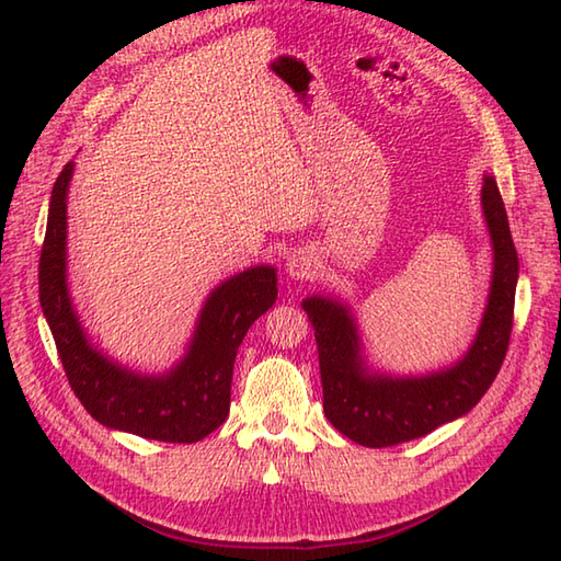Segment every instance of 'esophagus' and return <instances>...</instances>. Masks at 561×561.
<instances>
[{
  "label": "esophagus",
  "mask_w": 561,
  "mask_h": 561,
  "mask_svg": "<svg viewBox=\"0 0 561 561\" xmlns=\"http://www.w3.org/2000/svg\"><path fill=\"white\" fill-rule=\"evenodd\" d=\"M287 272L291 279H313L318 274V262L306 250H294L287 257Z\"/></svg>",
  "instance_id": "obj_1"
}]
</instances>
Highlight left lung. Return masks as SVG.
I'll list each match as a JSON object with an SVG mask.
<instances>
[{
    "label": "left lung",
    "instance_id": "1",
    "mask_svg": "<svg viewBox=\"0 0 561 561\" xmlns=\"http://www.w3.org/2000/svg\"><path fill=\"white\" fill-rule=\"evenodd\" d=\"M482 209L494 248L490 301L472 347L450 368L408 378L371 374L359 354L350 308L325 296L304 301L316 330L325 416L354 444L386 448L426 436L470 412L494 383L514 328L518 255L492 175H484Z\"/></svg>",
    "mask_w": 561,
    "mask_h": 561
}]
</instances>
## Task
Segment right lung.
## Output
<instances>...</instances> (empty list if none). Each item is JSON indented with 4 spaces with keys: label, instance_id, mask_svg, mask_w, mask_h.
<instances>
[{
    "label": "right lung",
    "instance_id": "obj_1",
    "mask_svg": "<svg viewBox=\"0 0 561 561\" xmlns=\"http://www.w3.org/2000/svg\"><path fill=\"white\" fill-rule=\"evenodd\" d=\"M75 163L57 175L41 250L38 289L57 354L79 402L108 428L165 444H195L229 414L236 352L248 328L277 301L274 267H250L221 282L202 308L181 364L141 376L91 347L67 291V190Z\"/></svg>",
    "mask_w": 561,
    "mask_h": 561
}]
</instances>
